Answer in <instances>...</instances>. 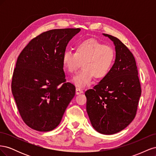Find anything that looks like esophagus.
<instances>
[{"instance_id": "obj_1", "label": "esophagus", "mask_w": 156, "mask_h": 156, "mask_svg": "<svg viewBox=\"0 0 156 156\" xmlns=\"http://www.w3.org/2000/svg\"><path fill=\"white\" fill-rule=\"evenodd\" d=\"M75 92H76V94H80L83 93V91L82 89H81L80 88L77 87V88H76V90H75Z\"/></svg>"}]
</instances>
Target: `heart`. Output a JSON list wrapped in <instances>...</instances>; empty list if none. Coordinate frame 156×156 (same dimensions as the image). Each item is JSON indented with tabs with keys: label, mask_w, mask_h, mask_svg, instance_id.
Returning a JSON list of instances; mask_svg holds the SVG:
<instances>
[{
	"label": "heart",
	"mask_w": 156,
	"mask_h": 156,
	"mask_svg": "<svg viewBox=\"0 0 156 156\" xmlns=\"http://www.w3.org/2000/svg\"><path fill=\"white\" fill-rule=\"evenodd\" d=\"M115 58V51L112 47L90 38L79 41L75 52L66 51L62 64L69 73H73L82 62L83 69L75 75L72 81L77 87L84 88L90 84L93 77L98 80L106 77L112 68Z\"/></svg>",
	"instance_id": "b5f03b06"
}]
</instances>
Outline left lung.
<instances>
[{
	"mask_svg": "<svg viewBox=\"0 0 156 156\" xmlns=\"http://www.w3.org/2000/svg\"><path fill=\"white\" fill-rule=\"evenodd\" d=\"M103 34L114 43L116 59L107 76L85 92L87 111L94 129L112 135L126 128L134 119L141 88L131 52L117 37Z\"/></svg>",
	"mask_w": 156,
	"mask_h": 156,
	"instance_id": "1",
	"label": "left lung"
}]
</instances>
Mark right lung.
Returning a JSON list of instances; mask_svg holds the SVG:
<instances>
[{
    "mask_svg": "<svg viewBox=\"0 0 156 156\" xmlns=\"http://www.w3.org/2000/svg\"><path fill=\"white\" fill-rule=\"evenodd\" d=\"M80 29H53L31 40L19 55L12 92L25 123L38 131H49L60 123L75 94L66 83L62 56Z\"/></svg>",
    "mask_w": 156,
    "mask_h": 156,
    "instance_id": "1",
    "label": "right lung"
}]
</instances>
